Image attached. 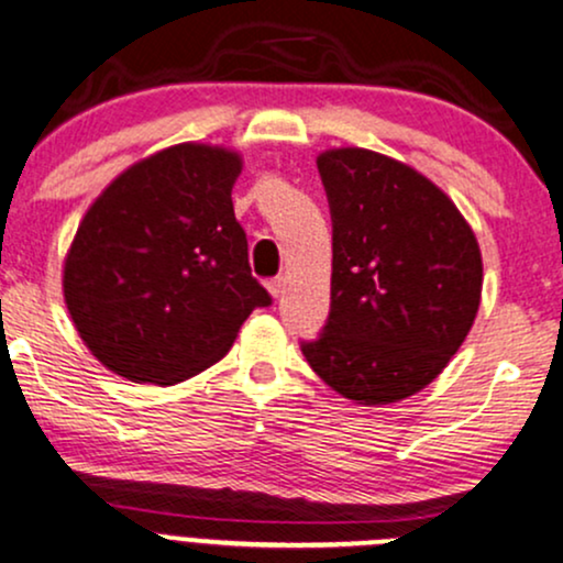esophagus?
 Wrapping results in <instances>:
<instances>
[{"mask_svg": "<svg viewBox=\"0 0 563 563\" xmlns=\"http://www.w3.org/2000/svg\"><path fill=\"white\" fill-rule=\"evenodd\" d=\"M267 290L275 296V299H280L283 290H286V280H283V277H273V280H267Z\"/></svg>", "mask_w": 563, "mask_h": 563, "instance_id": "esophagus-1", "label": "esophagus"}]
</instances>
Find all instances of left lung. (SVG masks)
Returning a JSON list of instances; mask_svg holds the SVG:
<instances>
[{
	"mask_svg": "<svg viewBox=\"0 0 563 563\" xmlns=\"http://www.w3.org/2000/svg\"><path fill=\"white\" fill-rule=\"evenodd\" d=\"M333 222L331 314L301 341L309 367L357 405L429 386L461 349L482 299V251L423 174L363 147L320 153Z\"/></svg>",
	"mask_w": 563,
	"mask_h": 563,
	"instance_id": "left-lung-1",
	"label": "left lung"
}]
</instances>
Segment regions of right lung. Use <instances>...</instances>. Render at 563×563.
<instances>
[{"mask_svg": "<svg viewBox=\"0 0 563 563\" xmlns=\"http://www.w3.org/2000/svg\"><path fill=\"white\" fill-rule=\"evenodd\" d=\"M235 151L166 147L89 206L63 267V296L89 352L115 376L172 386L230 352L273 299L251 275L232 209Z\"/></svg>", "mask_w": 563, "mask_h": 563, "instance_id": "1", "label": "right lung"}]
</instances>
